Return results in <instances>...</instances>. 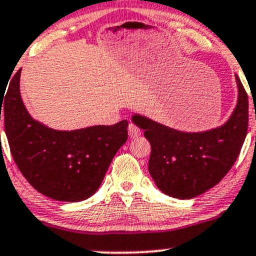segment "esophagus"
<instances>
[{
    "label": "esophagus",
    "instance_id": "1",
    "mask_svg": "<svg viewBox=\"0 0 256 256\" xmlns=\"http://www.w3.org/2000/svg\"><path fill=\"white\" fill-rule=\"evenodd\" d=\"M128 135H130L131 138H136L141 135V130L134 124H130L128 125Z\"/></svg>",
    "mask_w": 256,
    "mask_h": 256
}]
</instances>
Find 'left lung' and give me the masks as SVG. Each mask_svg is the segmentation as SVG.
Segmentation results:
<instances>
[{
    "label": "left lung",
    "instance_id": "left-lung-1",
    "mask_svg": "<svg viewBox=\"0 0 256 256\" xmlns=\"http://www.w3.org/2000/svg\"><path fill=\"white\" fill-rule=\"evenodd\" d=\"M238 100L228 120L198 132L172 128L134 114L131 121L151 144L148 172L157 188L178 200H190L220 182L238 158L248 131V95L236 76Z\"/></svg>",
    "mask_w": 256,
    "mask_h": 256
}]
</instances>
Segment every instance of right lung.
<instances>
[{
	"mask_svg": "<svg viewBox=\"0 0 256 256\" xmlns=\"http://www.w3.org/2000/svg\"><path fill=\"white\" fill-rule=\"evenodd\" d=\"M20 70L10 82L0 109L18 170L34 190L52 200L70 203L88 200L128 140V120L72 131L48 128L34 120L23 104Z\"/></svg>",
	"mask_w": 256,
	"mask_h": 256,
	"instance_id": "right-lung-1",
	"label": "right lung"
}]
</instances>
